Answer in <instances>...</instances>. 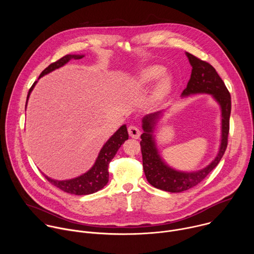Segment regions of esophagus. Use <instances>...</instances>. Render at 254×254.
<instances>
[{
	"label": "esophagus",
	"mask_w": 254,
	"mask_h": 254,
	"mask_svg": "<svg viewBox=\"0 0 254 254\" xmlns=\"http://www.w3.org/2000/svg\"><path fill=\"white\" fill-rule=\"evenodd\" d=\"M127 131H128L129 136L132 137V138H138V136L140 134L139 129L136 127H134V126H129L127 127Z\"/></svg>",
	"instance_id": "1"
}]
</instances>
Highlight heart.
Segmentation results:
<instances>
[{
	"instance_id": "obj_1",
	"label": "heart",
	"mask_w": 254,
	"mask_h": 254,
	"mask_svg": "<svg viewBox=\"0 0 254 254\" xmlns=\"http://www.w3.org/2000/svg\"><path fill=\"white\" fill-rule=\"evenodd\" d=\"M164 72H165V68L159 65H152V66L146 67L138 73L135 79V85L137 87L147 86L153 83L154 81H156L160 76H162ZM170 87H171V78L169 76L163 77L157 86L156 96L158 98L164 97L169 92Z\"/></svg>"
}]
</instances>
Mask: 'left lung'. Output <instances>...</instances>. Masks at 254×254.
<instances>
[{"instance_id": "left-lung-1", "label": "left lung", "mask_w": 254, "mask_h": 254, "mask_svg": "<svg viewBox=\"0 0 254 254\" xmlns=\"http://www.w3.org/2000/svg\"><path fill=\"white\" fill-rule=\"evenodd\" d=\"M186 54L192 65V73L182 96L194 93L212 94L221 106L222 136L219 153L209 166L193 173L179 172L173 170L162 161L156 148L153 129L162 113L158 112L149 115L142 120L143 133L140 135V150L144 175L152 186L171 193L183 192L201 183L222 159L227 148L229 134L231 96L226 85L211 64L190 53Z\"/></svg>"}]
</instances>
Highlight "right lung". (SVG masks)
Wrapping results in <instances>:
<instances>
[{"label": "right lung", "mask_w": 254, "mask_h": 254, "mask_svg": "<svg viewBox=\"0 0 254 254\" xmlns=\"http://www.w3.org/2000/svg\"><path fill=\"white\" fill-rule=\"evenodd\" d=\"M83 55H65L59 60L51 63L48 67H46L39 76L42 77L43 75L49 73V72L63 66L65 63H67L71 58L74 59H80ZM36 82L33 83L31 88L29 89L28 95H27V101L29 98V95L31 91L33 90ZM26 101V105H27ZM128 138V133L126 126H122L117 132L108 139L104 146L102 147L101 151L99 152V155L96 159L95 164L93 167L85 174H83L80 177L71 179V180H65V181H57L48 178L45 176V178L49 181V182L57 187L58 189L73 195H88L95 193L102 189L108 182V165H110L111 161L116 156L118 150L121 148L122 144Z\"/></svg>", "instance_id": "1"}]
</instances>
